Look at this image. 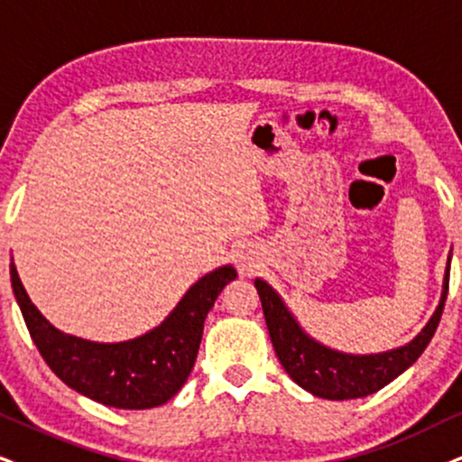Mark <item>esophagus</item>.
<instances>
[{
	"label": "esophagus",
	"instance_id": "esophagus-1",
	"mask_svg": "<svg viewBox=\"0 0 462 462\" xmlns=\"http://www.w3.org/2000/svg\"><path fill=\"white\" fill-rule=\"evenodd\" d=\"M235 262H236L238 273L245 274V277H254V274L258 273L260 266H262L258 251H254V249H249V247L238 249L236 255H235Z\"/></svg>",
	"mask_w": 462,
	"mask_h": 462
}]
</instances>
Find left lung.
I'll return each instance as SVG.
<instances>
[{
  "label": "left lung",
  "instance_id": "8db88e82",
  "mask_svg": "<svg viewBox=\"0 0 462 462\" xmlns=\"http://www.w3.org/2000/svg\"><path fill=\"white\" fill-rule=\"evenodd\" d=\"M255 290H258L262 300V311L271 335L273 347L277 358L282 362L285 373L319 399L328 401H347L369 396L383 386H388L393 379L407 371L416 362L426 346L433 338L437 326H439L443 305L448 299L449 288V258L446 266V277H443L441 300L437 305L433 318L420 330V335L407 346L390 349L382 354H343L318 343L300 328L294 315L285 307L282 296L274 291L271 285L262 279H255Z\"/></svg>",
  "mask_w": 462,
  "mask_h": 462
}]
</instances>
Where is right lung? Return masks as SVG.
Masks as SVG:
<instances>
[{"instance_id":"obj_1","label":"right lung","mask_w":462,"mask_h":462,"mask_svg":"<svg viewBox=\"0 0 462 462\" xmlns=\"http://www.w3.org/2000/svg\"><path fill=\"white\" fill-rule=\"evenodd\" d=\"M235 279V266L215 268L147 335L124 343H96L57 330L29 300L14 262L10 264L14 299L51 371L79 394L116 410H151L179 393L194 369L204 319Z\"/></svg>"}]
</instances>
